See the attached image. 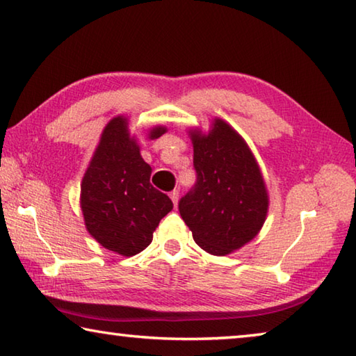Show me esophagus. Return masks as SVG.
Wrapping results in <instances>:
<instances>
[{
	"label": "esophagus",
	"mask_w": 356,
	"mask_h": 356,
	"mask_svg": "<svg viewBox=\"0 0 356 356\" xmlns=\"http://www.w3.org/2000/svg\"><path fill=\"white\" fill-rule=\"evenodd\" d=\"M168 195H170L173 204H175V207H177V204H178V200H179V192H178V191H172L170 194H168Z\"/></svg>",
	"instance_id": "1"
}]
</instances>
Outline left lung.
I'll list each match as a JSON object with an SVG mask.
<instances>
[{"label":"left lung","mask_w":356,"mask_h":356,"mask_svg":"<svg viewBox=\"0 0 356 356\" xmlns=\"http://www.w3.org/2000/svg\"><path fill=\"white\" fill-rule=\"evenodd\" d=\"M197 184L179 202L192 238L214 257L241 250L257 238L269 213L263 172L244 137L220 117L208 131L189 128Z\"/></svg>","instance_id":"left-lung-1"}]
</instances>
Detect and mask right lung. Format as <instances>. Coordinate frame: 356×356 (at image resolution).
I'll return each mask as SVG.
<instances>
[{
	"instance_id": "right-lung-1",
	"label": "right lung",
	"mask_w": 356,
	"mask_h": 356,
	"mask_svg": "<svg viewBox=\"0 0 356 356\" xmlns=\"http://www.w3.org/2000/svg\"><path fill=\"white\" fill-rule=\"evenodd\" d=\"M164 133L167 127L154 124L143 134L153 140ZM149 175L129 117L111 118L81 181L79 207L87 233L120 257L145 250L162 217L173 209L170 198L149 184Z\"/></svg>"
}]
</instances>
